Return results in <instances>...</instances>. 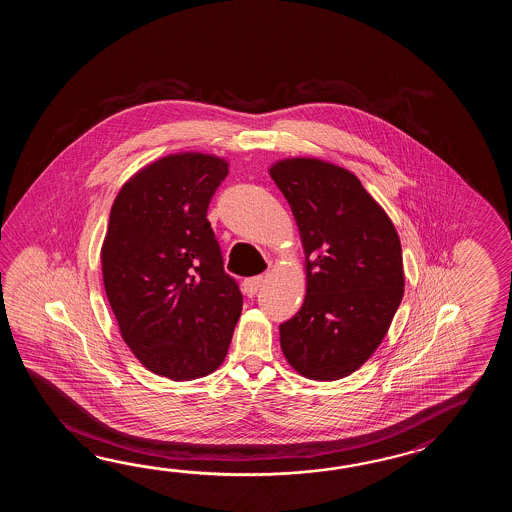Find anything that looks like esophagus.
Instances as JSON below:
<instances>
[{
  "mask_svg": "<svg viewBox=\"0 0 512 512\" xmlns=\"http://www.w3.org/2000/svg\"><path fill=\"white\" fill-rule=\"evenodd\" d=\"M265 282V278L263 276H254V278H247L245 282H243V293L247 294V296H254V294L260 291L261 285Z\"/></svg>",
  "mask_w": 512,
  "mask_h": 512,
  "instance_id": "obj_1",
  "label": "esophagus"
}]
</instances>
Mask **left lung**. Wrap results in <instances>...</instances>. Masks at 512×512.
<instances>
[{"instance_id": "1", "label": "left lung", "mask_w": 512, "mask_h": 512, "mask_svg": "<svg viewBox=\"0 0 512 512\" xmlns=\"http://www.w3.org/2000/svg\"><path fill=\"white\" fill-rule=\"evenodd\" d=\"M269 175L293 212L307 283L300 311L280 326L283 355L307 379H344L381 346L403 300L399 234L342 166L289 157Z\"/></svg>"}]
</instances>
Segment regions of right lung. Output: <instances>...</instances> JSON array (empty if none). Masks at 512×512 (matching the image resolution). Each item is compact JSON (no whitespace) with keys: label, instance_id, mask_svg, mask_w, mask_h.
Masks as SVG:
<instances>
[{"label":"right lung","instance_id":"1","mask_svg":"<svg viewBox=\"0 0 512 512\" xmlns=\"http://www.w3.org/2000/svg\"><path fill=\"white\" fill-rule=\"evenodd\" d=\"M229 161L170 153L122 185L100 249L120 337L146 370L194 381L218 370L241 315L240 289L223 271L208 203Z\"/></svg>","mask_w":512,"mask_h":512}]
</instances>
